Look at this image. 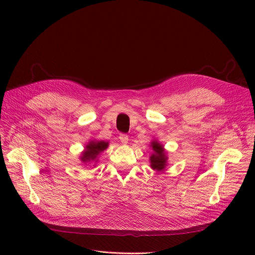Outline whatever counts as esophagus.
I'll return each mask as SVG.
<instances>
[{"mask_svg": "<svg viewBox=\"0 0 255 255\" xmlns=\"http://www.w3.org/2000/svg\"><path fill=\"white\" fill-rule=\"evenodd\" d=\"M119 138H120V141L122 142V143H124V144H126V143L128 142V140H129L128 135H127V134H125V133H121L120 136H119Z\"/></svg>", "mask_w": 255, "mask_h": 255, "instance_id": "esophagus-1", "label": "esophagus"}]
</instances>
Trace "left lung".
Wrapping results in <instances>:
<instances>
[{
	"label": "left lung",
	"mask_w": 255,
	"mask_h": 255,
	"mask_svg": "<svg viewBox=\"0 0 255 255\" xmlns=\"http://www.w3.org/2000/svg\"><path fill=\"white\" fill-rule=\"evenodd\" d=\"M152 148L154 150V154H152V156L150 157L151 160V166L153 169H156L158 171L164 169L165 165H166V160L167 157L164 155V150L163 146L158 143L157 141H153L152 142Z\"/></svg>",
	"instance_id": "left-lung-1"
}]
</instances>
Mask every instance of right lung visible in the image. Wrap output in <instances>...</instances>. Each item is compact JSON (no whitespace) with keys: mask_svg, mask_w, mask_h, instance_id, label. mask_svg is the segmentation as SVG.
<instances>
[{"mask_svg":"<svg viewBox=\"0 0 255 255\" xmlns=\"http://www.w3.org/2000/svg\"><path fill=\"white\" fill-rule=\"evenodd\" d=\"M107 146H109V142L105 141H91L86 148V151L83 154L82 161L84 162H91L95 161L99 153L104 151Z\"/></svg>","mask_w":255,"mask_h":255,"instance_id":"right-lung-1","label":"right lung"}]
</instances>
